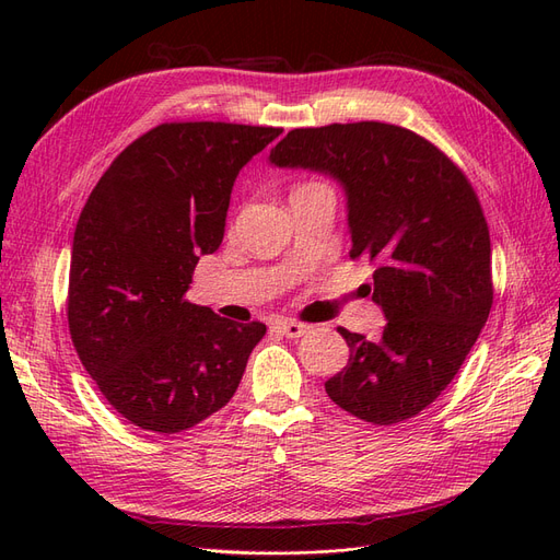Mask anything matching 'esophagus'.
Segmentation results:
<instances>
[{
    "instance_id": "34e87169",
    "label": "esophagus",
    "mask_w": 560,
    "mask_h": 560,
    "mask_svg": "<svg viewBox=\"0 0 560 560\" xmlns=\"http://www.w3.org/2000/svg\"><path fill=\"white\" fill-rule=\"evenodd\" d=\"M308 329H311L308 325H303V322H294V319H280L273 325V331L284 336V338H299V336L306 334Z\"/></svg>"
}]
</instances>
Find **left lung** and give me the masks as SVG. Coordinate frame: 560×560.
<instances>
[{
    "mask_svg": "<svg viewBox=\"0 0 560 560\" xmlns=\"http://www.w3.org/2000/svg\"><path fill=\"white\" fill-rule=\"evenodd\" d=\"M270 163L329 173L348 194L350 259L374 266L387 325L378 341L338 327L350 348L325 383L374 425L409 420L444 393L493 306L488 222L467 175L422 135L381 121L294 128Z\"/></svg>",
    "mask_w": 560,
    "mask_h": 560,
    "instance_id": "obj_1",
    "label": "left lung"
}]
</instances>
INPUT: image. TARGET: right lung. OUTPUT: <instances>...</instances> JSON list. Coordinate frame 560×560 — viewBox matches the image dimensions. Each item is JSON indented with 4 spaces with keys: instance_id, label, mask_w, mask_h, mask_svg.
<instances>
[{
    "instance_id": "add662e5",
    "label": "right lung",
    "mask_w": 560,
    "mask_h": 560,
    "mask_svg": "<svg viewBox=\"0 0 560 560\" xmlns=\"http://www.w3.org/2000/svg\"><path fill=\"white\" fill-rule=\"evenodd\" d=\"M282 128L171 121L130 142L83 206L67 322L81 364L132 425L177 434L229 404L264 322L186 299L222 245L233 182Z\"/></svg>"
}]
</instances>
